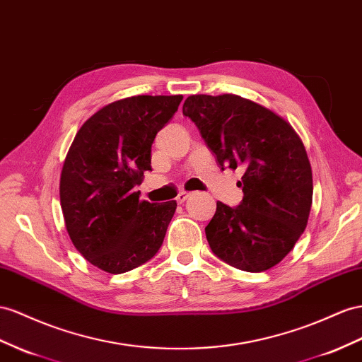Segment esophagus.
I'll return each instance as SVG.
<instances>
[{
  "label": "esophagus",
  "instance_id": "1",
  "mask_svg": "<svg viewBox=\"0 0 362 362\" xmlns=\"http://www.w3.org/2000/svg\"><path fill=\"white\" fill-rule=\"evenodd\" d=\"M189 197H191V192H179V196L175 197V200H177V203H183V202H187Z\"/></svg>",
  "mask_w": 362,
  "mask_h": 362
}]
</instances>
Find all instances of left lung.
Wrapping results in <instances>:
<instances>
[{
    "mask_svg": "<svg viewBox=\"0 0 362 362\" xmlns=\"http://www.w3.org/2000/svg\"><path fill=\"white\" fill-rule=\"evenodd\" d=\"M221 170H240L243 200L217 202L205 228L211 251L246 272H263L289 254L308 225L312 170L284 119L234 95H194L183 104Z\"/></svg>",
    "mask_w": 362,
    "mask_h": 362,
    "instance_id": "1",
    "label": "left lung"
}]
</instances>
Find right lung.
Masks as SVG:
<instances>
[{
	"instance_id": "1",
	"label": "right lung",
	"mask_w": 362,
	"mask_h": 362,
	"mask_svg": "<svg viewBox=\"0 0 362 362\" xmlns=\"http://www.w3.org/2000/svg\"><path fill=\"white\" fill-rule=\"evenodd\" d=\"M183 96H132L81 127L62 166L59 197L73 245L93 266L124 274L159 252L175 200H139L151 145Z\"/></svg>"
}]
</instances>
